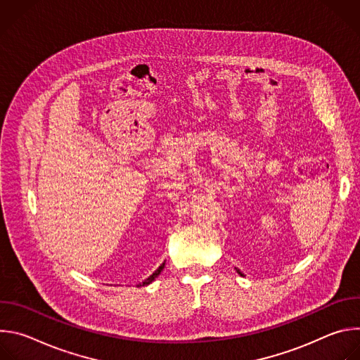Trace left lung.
I'll use <instances>...</instances> for the list:
<instances>
[{"instance_id":"8db88e82","label":"left lung","mask_w":360,"mask_h":360,"mask_svg":"<svg viewBox=\"0 0 360 360\" xmlns=\"http://www.w3.org/2000/svg\"><path fill=\"white\" fill-rule=\"evenodd\" d=\"M239 274H240V272H239ZM240 275H242V274H240Z\"/></svg>"}]
</instances>
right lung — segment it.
<instances>
[{
	"label": "right lung",
	"mask_w": 360,
	"mask_h": 360,
	"mask_svg": "<svg viewBox=\"0 0 360 360\" xmlns=\"http://www.w3.org/2000/svg\"><path fill=\"white\" fill-rule=\"evenodd\" d=\"M164 266H165V264H162V265H161V266H160V268H158L155 272H153V274H152V275H150L148 279H145L142 283H139L138 286H145V285H149L152 281H155V278H157V276L161 274V271L164 269Z\"/></svg>",
	"instance_id": "obj_1"
}]
</instances>
